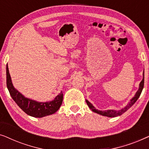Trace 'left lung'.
<instances>
[{
	"label": "left lung",
	"mask_w": 149,
	"mask_h": 149,
	"mask_svg": "<svg viewBox=\"0 0 149 149\" xmlns=\"http://www.w3.org/2000/svg\"><path fill=\"white\" fill-rule=\"evenodd\" d=\"M144 83V72H143V79H142V81L140 83L139 89H138L137 92H136L135 96H134L133 98L131 100L130 102L126 106L125 108H123V109H122L121 110H119V111H114V110H108V111H98V110L95 109L94 107H93L92 104H91L89 102V101L86 100V102L87 104V105H88V107L90 108V109L93 112H94V113H96L97 114H99V115H103V116H107V117H117V116L121 115L122 114L125 113V111H127V110L129 109L136 102V101H137L138 97H140V94H141L142 89H143Z\"/></svg>",
	"instance_id": "1"
}]
</instances>
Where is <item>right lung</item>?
<instances>
[{"instance_id":"add662e5","label":"right lung","mask_w":149,"mask_h":149,"mask_svg":"<svg viewBox=\"0 0 149 149\" xmlns=\"http://www.w3.org/2000/svg\"><path fill=\"white\" fill-rule=\"evenodd\" d=\"M7 86L10 95L22 111L34 117H42L52 115L60 109L63 101V93L61 92L54 100L48 102H38L26 98L16 90L12 84L8 65H7Z\"/></svg>"}]
</instances>
